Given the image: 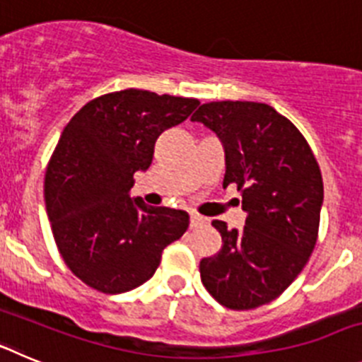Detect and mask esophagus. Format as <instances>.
<instances>
[{"instance_id":"obj_1","label":"esophagus","mask_w":362,"mask_h":362,"mask_svg":"<svg viewBox=\"0 0 362 362\" xmlns=\"http://www.w3.org/2000/svg\"><path fill=\"white\" fill-rule=\"evenodd\" d=\"M206 223V219H204L203 216H199V214H190V226L192 228H197V226L204 225Z\"/></svg>"}]
</instances>
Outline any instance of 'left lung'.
<instances>
[{"mask_svg":"<svg viewBox=\"0 0 362 362\" xmlns=\"http://www.w3.org/2000/svg\"><path fill=\"white\" fill-rule=\"evenodd\" d=\"M192 121L223 143V187H238L246 212L243 230L212 221L223 245L201 259V281L226 308H257L277 299L308 263L321 217V170L305 136L270 105L212 101Z\"/></svg>","mask_w":362,"mask_h":362,"instance_id":"obj_1","label":"left lung"}]
</instances>
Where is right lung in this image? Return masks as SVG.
I'll return each instance as SVG.
<instances>
[{
    "label": "right lung",
    "instance_id": "obj_1",
    "mask_svg": "<svg viewBox=\"0 0 362 362\" xmlns=\"http://www.w3.org/2000/svg\"><path fill=\"white\" fill-rule=\"evenodd\" d=\"M199 101L156 92H112L69 121L45 174V204L57 250L76 277L103 293L148 281L161 254L188 228L185 210L132 199L156 139L183 123Z\"/></svg>",
    "mask_w": 362,
    "mask_h": 362
}]
</instances>
